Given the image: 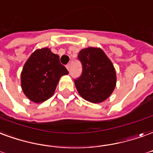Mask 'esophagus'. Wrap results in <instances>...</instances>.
Returning <instances> with one entry per match:
<instances>
[{"label": "esophagus", "instance_id": "34e87169", "mask_svg": "<svg viewBox=\"0 0 153 153\" xmlns=\"http://www.w3.org/2000/svg\"><path fill=\"white\" fill-rule=\"evenodd\" d=\"M66 68H67V69L68 70V72L70 71V63H68V64H67V66H66Z\"/></svg>", "mask_w": 153, "mask_h": 153}]
</instances>
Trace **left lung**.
<instances>
[{
	"mask_svg": "<svg viewBox=\"0 0 153 153\" xmlns=\"http://www.w3.org/2000/svg\"><path fill=\"white\" fill-rule=\"evenodd\" d=\"M81 75L74 80L78 93L90 102L99 103L108 98L116 86L117 76L111 60L100 48L88 47L79 52Z\"/></svg>",
	"mask_w": 153,
	"mask_h": 153,
	"instance_id": "obj_1",
	"label": "left lung"
}]
</instances>
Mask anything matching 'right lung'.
I'll use <instances>...</instances> for the list:
<instances>
[{
  "instance_id": "obj_1",
  "label": "right lung",
  "mask_w": 153,
  "mask_h": 153,
  "mask_svg": "<svg viewBox=\"0 0 153 153\" xmlns=\"http://www.w3.org/2000/svg\"><path fill=\"white\" fill-rule=\"evenodd\" d=\"M68 74L59 62V56L43 48L34 51L21 72V86L31 101L42 102L54 93L60 77Z\"/></svg>"
}]
</instances>
